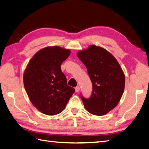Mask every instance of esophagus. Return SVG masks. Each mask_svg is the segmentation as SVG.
I'll list each match as a JSON object with an SVG mask.
<instances>
[{"instance_id":"obj_1","label":"esophagus","mask_w":149,"mask_h":149,"mask_svg":"<svg viewBox=\"0 0 149 149\" xmlns=\"http://www.w3.org/2000/svg\"><path fill=\"white\" fill-rule=\"evenodd\" d=\"M79 90H80V88H79V86L75 87V91H76V92H78L79 91Z\"/></svg>"}]
</instances>
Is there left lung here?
Here are the masks:
<instances>
[{"label": "left lung", "mask_w": 149, "mask_h": 149, "mask_svg": "<svg viewBox=\"0 0 149 149\" xmlns=\"http://www.w3.org/2000/svg\"><path fill=\"white\" fill-rule=\"evenodd\" d=\"M77 56L86 66L93 86L90 98L81 97L85 109L96 116L107 114L124 92L125 77L120 65L107 50L94 45L79 50Z\"/></svg>", "instance_id": "obj_1"}]
</instances>
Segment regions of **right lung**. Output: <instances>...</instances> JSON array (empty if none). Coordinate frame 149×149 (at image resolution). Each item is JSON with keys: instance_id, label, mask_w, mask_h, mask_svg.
Here are the masks:
<instances>
[{"instance_id": "add662e5", "label": "right lung", "mask_w": 149, "mask_h": 149, "mask_svg": "<svg viewBox=\"0 0 149 149\" xmlns=\"http://www.w3.org/2000/svg\"><path fill=\"white\" fill-rule=\"evenodd\" d=\"M70 54V49L59 46L46 47L33 56L25 69L24 88L32 104L43 114L60 113L75 91L68 85L61 69Z\"/></svg>"}]
</instances>
